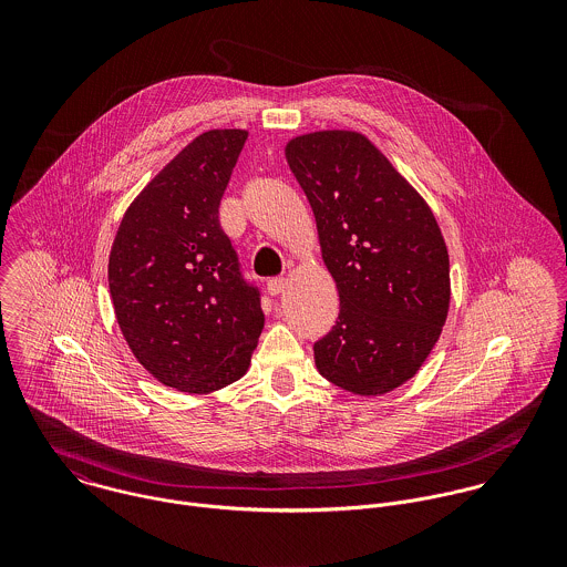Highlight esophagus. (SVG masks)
Returning <instances> with one entry per match:
<instances>
[{"mask_svg":"<svg viewBox=\"0 0 567 567\" xmlns=\"http://www.w3.org/2000/svg\"><path fill=\"white\" fill-rule=\"evenodd\" d=\"M284 288H286V279H284V277H272V279H268V284H266V290H268V295H272V297L281 295Z\"/></svg>","mask_w":567,"mask_h":567,"instance_id":"1","label":"esophagus"}]
</instances>
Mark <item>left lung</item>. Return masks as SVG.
Segmentation results:
<instances>
[{
    "label": "left lung",
    "instance_id": "1",
    "mask_svg": "<svg viewBox=\"0 0 567 567\" xmlns=\"http://www.w3.org/2000/svg\"><path fill=\"white\" fill-rule=\"evenodd\" d=\"M286 159L317 218L340 312L315 342L317 369L355 395L410 380L441 336L450 257L434 214L360 133L295 137Z\"/></svg>",
    "mask_w": 567,
    "mask_h": 567
}]
</instances>
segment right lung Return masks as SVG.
I'll return each mask as SVG.
<instances>
[{
	"label": "right lung",
	"mask_w": 567,
	"mask_h": 567,
	"mask_svg": "<svg viewBox=\"0 0 567 567\" xmlns=\"http://www.w3.org/2000/svg\"><path fill=\"white\" fill-rule=\"evenodd\" d=\"M248 133L207 131L126 209L109 257L120 329L148 373L185 393L240 380L264 329L218 209Z\"/></svg>",
	"instance_id": "obj_1"
}]
</instances>
